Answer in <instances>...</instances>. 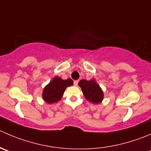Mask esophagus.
<instances>
[{
  "instance_id": "obj_1",
  "label": "esophagus",
  "mask_w": 151,
  "mask_h": 151,
  "mask_svg": "<svg viewBox=\"0 0 151 151\" xmlns=\"http://www.w3.org/2000/svg\"><path fill=\"white\" fill-rule=\"evenodd\" d=\"M78 80H74V86H77V85H78Z\"/></svg>"
}]
</instances>
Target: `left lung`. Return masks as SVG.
<instances>
[{
  "instance_id": "left-lung-1",
  "label": "left lung",
  "mask_w": 151,
  "mask_h": 151,
  "mask_svg": "<svg viewBox=\"0 0 151 151\" xmlns=\"http://www.w3.org/2000/svg\"><path fill=\"white\" fill-rule=\"evenodd\" d=\"M79 86L81 88L83 95L89 102L94 104L100 103L103 99L104 93L102 88L94 80H82L79 82Z\"/></svg>"
}]
</instances>
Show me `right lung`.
<instances>
[{"label": "right lung", "instance_id": "obj_1", "mask_svg": "<svg viewBox=\"0 0 151 151\" xmlns=\"http://www.w3.org/2000/svg\"><path fill=\"white\" fill-rule=\"evenodd\" d=\"M71 79L63 80L59 77H55L44 88L43 91V99L49 104L55 103L60 100L68 86H73Z\"/></svg>", "mask_w": 151, "mask_h": 151}]
</instances>
